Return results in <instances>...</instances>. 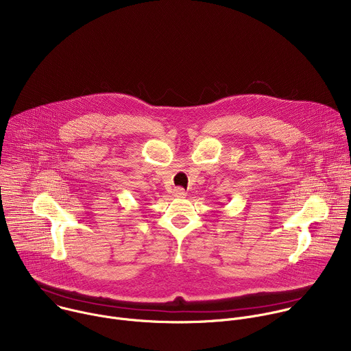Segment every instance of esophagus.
Listing matches in <instances>:
<instances>
[{
	"label": "esophagus",
	"instance_id": "1",
	"mask_svg": "<svg viewBox=\"0 0 351 351\" xmlns=\"http://www.w3.org/2000/svg\"><path fill=\"white\" fill-rule=\"evenodd\" d=\"M173 195L175 197H184L186 191L182 187H176V189H173Z\"/></svg>",
	"mask_w": 351,
	"mask_h": 351
}]
</instances>
